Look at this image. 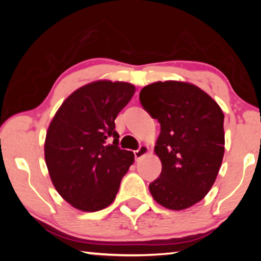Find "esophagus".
<instances>
[{
    "label": "esophagus",
    "mask_w": 261,
    "mask_h": 261,
    "mask_svg": "<svg viewBox=\"0 0 261 261\" xmlns=\"http://www.w3.org/2000/svg\"><path fill=\"white\" fill-rule=\"evenodd\" d=\"M148 152H149L148 146H146V145H141V146L138 149H137V151H135L136 160H139L140 158H143L144 155H146Z\"/></svg>",
    "instance_id": "obj_1"
}]
</instances>
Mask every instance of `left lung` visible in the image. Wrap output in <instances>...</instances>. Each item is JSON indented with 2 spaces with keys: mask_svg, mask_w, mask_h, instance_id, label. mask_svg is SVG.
I'll list each match as a JSON object with an SVG mask.
<instances>
[{
  "mask_svg": "<svg viewBox=\"0 0 261 261\" xmlns=\"http://www.w3.org/2000/svg\"><path fill=\"white\" fill-rule=\"evenodd\" d=\"M139 99L161 125L154 152L162 170L149 191L168 210L189 208L204 199L219 174L224 154L222 110L201 88L185 82L149 84Z\"/></svg>",
  "mask_w": 261,
  "mask_h": 261,
  "instance_id": "8db88e82",
  "label": "left lung"
}]
</instances>
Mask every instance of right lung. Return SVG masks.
Here are the masks:
<instances>
[{
    "mask_svg": "<svg viewBox=\"0 0 261 261\" xmlns=\"http://www.w3.org/2000/svg\"><path fill=\"white\" fill-rule=\"evenodd\" d=\"M135 92L124 82L90 83L70 94L53 117L45 140L46 165L56 191L74 208L101 211L116 197L135 155L118 147L115 118Z\"/></svg>",
    "mask_w": 261,
    "mask_h": 261,
    "instance_id": "right-lung-1",
    "label": "right lung"
}]
</instances>
